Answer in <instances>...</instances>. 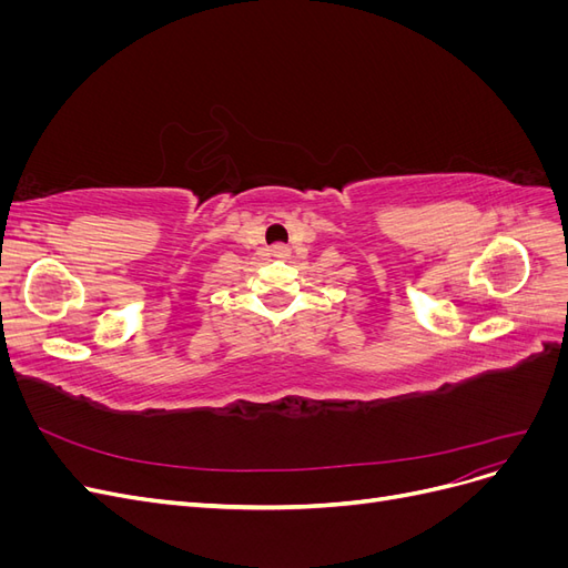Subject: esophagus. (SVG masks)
Returning <instances> with one entry per match:
<instances>
[{
    "label": "esophagus",
    "mask_w": 568,
    "mask_h": 568,
    "mask_svg": "<svg viewBox=\"0 0 568 568\" xmlns=\"http://www.w3.org/2000/svg\"><path fill=\"white\" fill-rule=\"evenodd\" d=\"M272 255H288V246H284V244H274V246H272Z\"/></svg>",
    "instance_id": "obj_1"
}]
</instances>
